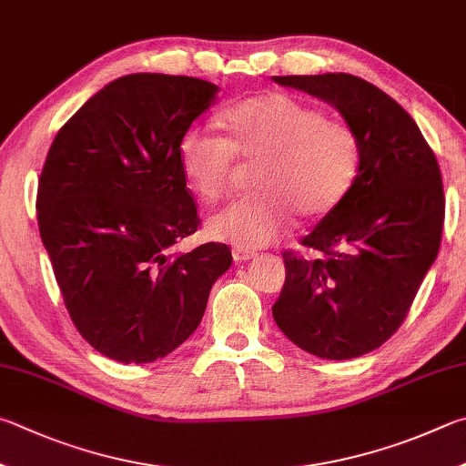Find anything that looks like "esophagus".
Instances as JSON below:
<instances>
[{"label":"esophagus","instance_id":"esophagus-1","mask_svg":"<svg viewBox=\"0 0 466 466\" xmlns=\"http://www.w3.org/2000/svg\"><path fill=\"white\" fill-rule=\"evenodd\" d=\"M232 257H234L236 262H247V260H250V258H255L257 255H255V252H252V250L234 247V248H232Z\"/></svg>","mask_w":466,"mask_h":466}]
</instances>
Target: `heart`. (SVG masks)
<instances>
[{
    "instance_id": "1",
    "label": "heart",
    "mask_w": 466,
    "mask_h": 466,
    "mask_svg": "<svg viewBox=\"0 0 466 466\" xmlns=\"http://www.w3.org/2000/svg\"><path fill=\"white\" fill-rule=\"evenodd\" d=\"M224 138L189 128L179 163L189 187L211 204L230 181L234 158L257 163L250 196L211 214L208 236L238 248H260L281 234L291 214L316 218L332 209L354 177L359 145L350 126L285 93H265L228 109Z\"/></svg>"
}]
</instances>
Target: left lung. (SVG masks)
Returning <instances> with one entry per match:
<instances>
[{
  "mask_svg": "<svg viewBox=\"0 0 466 466\" xmlns=\"http://www.w3.org/2000/svg\"><path fill=\"white\" fill-rule=\"evenodd\" d=\"M336 107L359 145L340 201L285 252L273 306L281 332L314 357L357 359L391 338L434 265L444 226L438 160L418 124L387 93L349 73L273 77Z\"/></svg>",
  "mask_w": 466,
  "mask_h": 466,
  "instance_id": "8db88e82",
  "label": "left lung"
}]
</instances>
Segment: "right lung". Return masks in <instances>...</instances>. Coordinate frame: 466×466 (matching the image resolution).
Segmentation results:
<instances>
[{"mask_svg": "<svg viewBox=\"0 0 466 466\" xmlns=\"http://www.w3.org/2000/svg\"><path fill=\"white\" fill-rule=\"evenodd\" d=\"M196 77L132 73L107 83L55 137L38 183L40 238L79 334L142 365L196 332L226 244L173 252L198 230L179 142L216 104Z\"/></svg>", "mask_w": 466, "mask_h": 466, "instance_id": "obj_1", "label": "right lung"}]
</instances>
